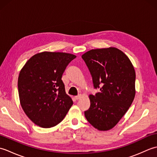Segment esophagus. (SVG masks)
<instances>
[{
	"label": "esophagus",
	"mask_w": 157,
	"mask_h": 157,
	"mask_svg": "<svg viewBox=\"0 0 157 157\" xmlns=\"http://www.w3.org/2000/svg\"><path fill=\"white\" fill-rule=\"evenodd\" d=\"M82 98V95H78V96H76L75 97V98L76 99V100H79V99H80Z\"/></svg>",
	"instance_id": "obj_1"
}]
</instances>
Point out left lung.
Masks as SVG:
<instances>
[{
  "label": "left lung",
  "mask_w": 157,
  "mask_h": 157,
  "mask_svg": "<svg viewBox=\"0 0 157 157\" xmlns=\"http://www.w3.org/2000/svg\"><path fill=\"white\" fill-rule=\"evenodd\" d=\"M90 72L95 88L100 92L89 95L90 106L86 119L100 131L117 124L128 111L136 94V72L124 52L115 47L92 49L82 56Z\"/></svg>",
  "instance_id": "left-lung-1"
}]
</instances>
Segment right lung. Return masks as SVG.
Here are the masks:
<instances>
[{
	"label": "right lung",
	"mask_w": 157,
	"mask_h": 157,
	"mask_svg": "<svg viewBox=\"0 0 157 157\" xmlns=\"http://www.w3.org/2000/svg\"><path fill=\"white\" fill-rule=\"evenodd\" d=\"M74 55L44 51L25 63L18 78L19 97L23 111L41 128H50L65 118L73 101L66 94L61 79Z\"/></svg>",
	"instance_id": "right-lung-1"
}]
</instances>
